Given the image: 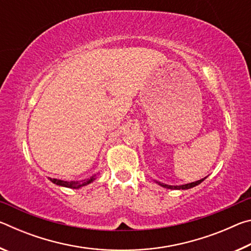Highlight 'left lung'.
<instances>
[{
	"label": "left lung",
	"instance_id": "left-lung-1",
	"mask_svg": "<svg viewBox=\"0 0 251 251\" xmlns=\"http://www.w3.org/2000/svg\"><path fill=\"white\" fill-rule=\"evenodd\" d=\"M205 179H206V177L202 178V179H201V180L189 182V184H185V185H180V186H171V185H166V184H161V182H158V181H156V182L158 185L163 186V187H165V188H168V189H189V188H193V187H195V186L199 185L201 182H202Z\"/></svg>",
	"mask_w": 251,
	"mask_h": 251
}]
</instances>
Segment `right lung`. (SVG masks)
<instances>
[{"mask_svg": "<svg viewBox=\"0 0 251 251\" xmlns=\"http://www.w3.org/2000/svg\"><path fill=\"white\" fill-rule=\"evenodd\" d=\"M49 179L53 182V184H56L58 186H63V187H67V188H73V189H78L80 187L86 186L88 184H91L95 180V176H92L91 178H87V179H83V180H77V181H64L61 179H56V178H49Z\"/></svg>", "mask_w": 251, "mask_h": 251, "instance_id": "obj_1", "label": "right lung"}]
</instances>
